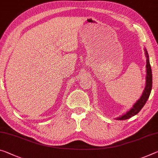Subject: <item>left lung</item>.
I'll return each mask as SVG.
<instances>
[{
    "mask_svg": "<svg viewBox=\"0 0 158 158\" xmlns=\"http://www.w3.org/2000/svg\"><path fill=\"white\" fill-rule=\"evenodd\" d=\"M145 53H146V87H145V89L143 92L142 96L141 98L138 100L136 103H135L133 107H131V109H130L127 113L122 115V116L117 118V119L119 120H124L129 119L130 117L134 116L136 114L139 113L140 110L143 108V107L144 106V105L146 104V101H148V98L150 96V94H151V89H152V70H151V64H150L149 62V56L148 54V52L146 49H145Z\"/></svg>",
    "mask_w": 158,
    "mask_h": 158,
    "instance_id": "obj_1",
    "label": "left lung"
}]
</instances>
